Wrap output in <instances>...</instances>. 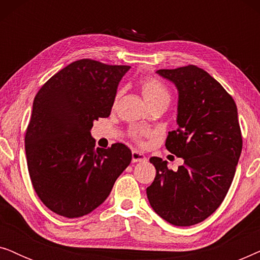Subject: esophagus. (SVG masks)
<instances>
[{
    "label": "esophagus",
    "mask_w": 260,
    "mask_h": 260,
    "mask_svg": "<svg viewBox=\"0 0 260 260\" xmlns=\"http://www.w3.org/2000/svg\"><path fill=\"white\" fill-rule=\"evenodd\" d=\"M131 157H133V162H143L147 159V157L143 154H141L140 151H136L134 150L133 152H131Z\"/></svg>",
    "instance_id": "1"
}]
</instances>
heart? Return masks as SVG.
<instances>
[{"label":"heart","instance_id":"1","mask_svg":"<svg viewBox=\"0 0 260 260\" xmlns=\"http://www.w3.org/2000/svg\"><path fill=\"white\" fill-rule=\"evenodd\" d=\"M140 88L142 91V94L149 105L154 104V103H167L168 104L170 101V92L168 87L166 86L165 83L157 79L155 77H144L140 80ZM119 97V92H117L116 98ZM151 130L147 129V127H133L127 133L131 140L138 145H143L144 140L147 137L151 136Z\"/></svg>","mask_w":260,"mask_h":260}]
</instances>
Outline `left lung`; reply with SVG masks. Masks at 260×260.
<instances>
[{
	"label": "left lung",
	"mask_w": 260,
	"mask_h": 260,
	"mask_svg": "<svg viewBox=\"0 0 260 260\" xmlns=\"http://www.w3.org/2000/svg\"><path fill=\"white\" fill-rule=\"evenodd\" d=\"M179 90L177 124L167 150L184 159L176 172L151 157L156 176L147 197L157 214L175 226L207 219L225 199L243 149L237 105L211 74L195 65L158 70Z\"/></svg>",
	"instance_id": "obj_1"
}]
</instances>
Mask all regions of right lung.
<instances>
[{"label": "right lung", "mask_w": 260, "mask_h": 260, "mask_svg": "<svg viewBox=\"0 0 260 260\" xmlns=\"http://www.w3.org/2000/svg\"><path fill=\"white\" fill-rule=\"evenodd\" d=\"M129 69L77 60L35 95L24 135L28 172L39 199L56 214L71 219L88 214L130 165L125 144L94 148L90 133L94 120L110 116L117 86Z\"/></svg>", "instance_id": "obj_1"}]
</instances>
